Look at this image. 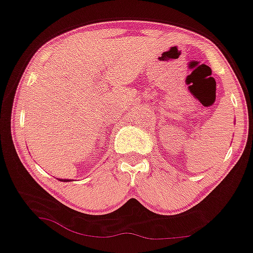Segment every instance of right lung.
I'll list each match as a JSON object with an SVG mask.
<instances>
[{"label": "right lung", "mask_w": 253, "mask_h": 253, "mask_svg": "<svg viewBox=\"0 0 253 253\" xmlns=\"http://www.w3.org/2000/svg\"><path fill=\"white\" fill-rule=\"evenodd\" d=\"M61 181H71V179H60Z\"/></svg>", "instance_id": "1"}]
</instances>
